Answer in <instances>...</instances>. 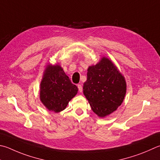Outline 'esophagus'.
Here are the masks:
<instances>
[{"label": "esophagus", "mask_w": 160, "mask_h": 160, "mask_svg": "<svg viewBox=\"0 0 160 160\" xmlns=\"http://www.w3.org/2000/svg\"><path fill=\"white\" fill-rule=\"evenodd\" d=\"M78 90H79L80 92H82V85H80V84H78Z\"/></svg>", "instance_id": "34e87169"}]
</instances>
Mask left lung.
I'll list each match as a JSON object with an SVG mask.
<instances>
[{"instance_id": "8db88e82", "label": "left lung", "mask_w": 160, "mask_h": 160, "mask_svg": "<svg viewBox=\"0 0 160 160\" xmlns=\"http://www.w3.org/2000/svg\"><path fill=\"white\" fill-rule=\"evenodd\" d=\"M83 93L93 111L106 117L117 110L124 100L127 85L124 77L112 62L103 57L88 69Z\"/></svg>"}]
</instances>
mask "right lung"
<instances>
[{
    "label": "right lung",
    "instance_id": "right-lung-1",
    "mask_svg": "<svg viewBox=\"0 0 160 160\" xmlns=\"http://www.w3.org/2000/svg\"><path fill=\"white\" fill-rule=\"evenodd\" d=\"M78 90L61 66H48L40 83V97L49 110L59 112L64 110Z\"/></svg>",
    "mask_w": 160,
    "mask_h": 160
}]
</instances>
